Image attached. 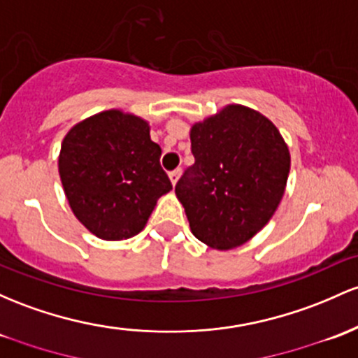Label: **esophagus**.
Here are the masks:
<instances>
[{
	"mask_svg": "<svg viewBox=\"0 0 358 358\" xmlns=\"http://www.w3.org/2000/svg\"><path fill=\"white\" fill-rule=\"evenodd\" d=\"M180 175H182V170H180V168H176V170L170 171V180H171L173 185H176V182H178Z\"/></svg>",
	"mask_w": 358,
	"mask_h": 358,
	"instance_id": "34e87169",
	"label": "esophagus"
}]
</instances>
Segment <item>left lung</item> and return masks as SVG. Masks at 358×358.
Masks as SVG:
<instances>
[{"label": "left lung", "mask_w": 358, "mask_h": 358, "mask_svg": "<svg viewBox=\"0 0 358 358\" xmlns=\"http://www.w3.org/2000/svg\"><path fill=\"white\" fill-rule=\"evenodd\" d=\"M195 163L175 187L194 236L210 248L241 246L272 219L287 185L290 155L266 117L227 105L190 131Z\"/></svg>", "instance_id": "obj_1"}]
</instances>
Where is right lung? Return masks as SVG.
Segmentation results:
<instances>
[{
    "label": "right lung",
    "mask_w": 358,
    "mask_h": 358,
    "mask_svg": "<svg viewBox=\"0 0 358 358\" xmlns=\"http://www.w3.org/2000/svg\"><path fill=\"white\" fill-rule=\"evenodd\" d=\"M149 124L132 113L105 110L66 134L59 175L71 210L90 233L107 241L144 229L171 182Z\"/></svg>",
    "instance_id": "obj_1"
}]
</instances>
